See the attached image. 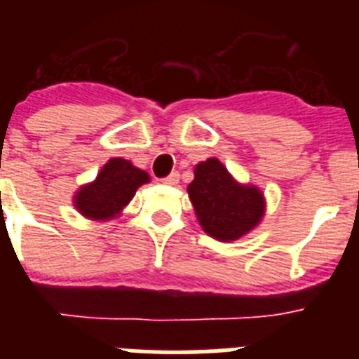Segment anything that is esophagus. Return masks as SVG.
I'll return each instance as SVG.
<instances>
[{"label": "esophagus", "mask_w": 359, "mask_h": 359, "mask_svg": "<svg viewBox=\"0 0 359 359\" xmlns=\"http://www.w3.org/2000/svg\"><path fill=\"white\" fill-rule=\"evenodd\" d=\"M180 182V174L177 172H172V174H169V176L167 177H163V180H161V183H165V185H176V183Z\"/></svg>", "instance_id": "obj_1"}]
</instances>
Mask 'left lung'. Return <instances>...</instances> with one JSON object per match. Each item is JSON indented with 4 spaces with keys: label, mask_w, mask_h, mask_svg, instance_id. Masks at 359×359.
Here are the masks:
<instances>
[{
    "label": "left lung",
    "mask_w": 359,
    "mask_h": 359,
    "mask_svg": "<svg viewBox=\"0 0 359 359\" xmlns=\"http://www.w3.org/2000/svg\"><path fill=\"white\" fill-rule=\"evenodd\" d=\"M187 192L203 230L223 243L246 236L264 215V194L257 187L237 183L217 158L196 165Z\"/></svg>",
    "instance_id": "left-lung-1"
}]
</instances>
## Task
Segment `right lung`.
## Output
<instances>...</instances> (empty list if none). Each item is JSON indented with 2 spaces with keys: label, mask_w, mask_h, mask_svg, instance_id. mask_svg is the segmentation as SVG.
Masks as SVG:
<instances>
[{
  "label": "right lung",
  "mask_w": 359,
  "mask_h": 359,
  "mask_svg": "<svg viewBox=\"0 0 359 359\" xmlns=\"http://www.w3.org/2000/svg\"><path fill=\"white\" fill-rule=\"evenodd\" d=\"M149 183V174L129 160L111 158L97 180L82 185L73 196V205L84 217L93 221L113 219L128 207L138 187Z\"/></svg>",
  "instance_id": "add662e5"
}]
</instances>
